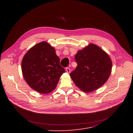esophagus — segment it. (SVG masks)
<instances>
[{
  "mask_svg": "<svg viewBox=\"0 0 133 133\" xmlns=\"http://www.w3.org/2000/svg\"><path fill=\"white\" fill-rule=\"evenodd\" d=\"M66 71L67 72V73H69L71 72V69H69V68H68V67H67L66 68Z\"/></svg>",
  "mask_w": 133,
  "mask_h": 133,
  "instance_id": "1",
  "label": "esophagus"
}]
</instances>
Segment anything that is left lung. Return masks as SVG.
I'll use <instances>...</instances> for the list:
<instances>
[{
  "label": "left lung",
  "instance_id": "obj_1",
  "mask_svg": "<svg viewBox=\"0 0 133 133\" xmlns=\"http://www.w3.org/2000/svg\"><path fill=\"white\" fill-rule=\"evenodd\" d=\"M75 59L78 65L69 75L83 92L94 91L107 81L112 62L108 54L100 47L90 44L77 52Z\"/></svg>",
  "mask_w": 133,
  "mask_h": 133
}]
</instances>
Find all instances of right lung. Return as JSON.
Returning <instances> with one entry per match:
<instances>
[{
	"mask_svg": "<svg viewBox=\"0 0 133 133\" xmlns=\"http://www.w3.org/2000/svg\"><path fill=\"white\" fill-rule=\"evenodd\" d=\"M22 70L27 84L42 94L54 90L61 75L65 72L55 48L46 41L37 44L27 51L22 60Z\"/></svg>",
	"mask_w": 133,
	"mask_h": 133,
	"instance_id": "obj_1",
	"label": "right lung"
}]
</instances>
